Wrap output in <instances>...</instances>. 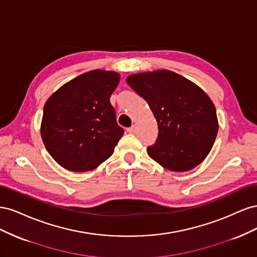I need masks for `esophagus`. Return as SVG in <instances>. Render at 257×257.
<instances>
[{
    "instance_id": "34e87169",
    "label": "esophagus",
    "mask_w": 257,
    "mask_h": 257,
    "mask_svg": "<svg viewBox=\"0 0 257 257\" xmlns=\"http://www.w3.org/2000/svg\"><path fill=\"white\" fill-rule=\"evenodd\" d=\"M136 131H137V126L135 125V124H134V125H132L131 127H128V128H127V132H128V133H132V134H135V133H136Z\"/></svg>"
}]
</instances>
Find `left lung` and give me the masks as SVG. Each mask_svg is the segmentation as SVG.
<instances>
[{
	"mask_svg": "<svg viewBox=\"0 0 257 257\" xmlns=\"http://www.w3.org/2000/svg\"><path fill=\"white\" fill-rule=\"evenodd\" d=\"M126 82L147 100L159 135L149 157L172 172L183 173L203 162L219 131L212 100L197 84L167 69L130 75Z\"/></svg>",
	"mask_w": 257,
	"mask_h": 257,
	"instance_id": "1",
	"label": "left lung"
}]
</instances>
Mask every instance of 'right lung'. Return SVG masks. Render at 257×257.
I'll list each match as a JSON object with an SVG mask.
<instances>
[{
	"label": "right lung",
	"instance_id": "right-lung-1",
	"mask_svg": "<svg viewBox=\"0 0 257 257\" xmlns=\"http://www.w3.org/2000/svg\"><path fill=\"white\" fill-rule=\"evenodd\" d=\"M119 81L118 73L94 69L66 82L47 99L41 135L59 165L83 173L111 157L124 133L109 100Z\"/></svg>",
	"mask_w": 257,
	"mask_h": 257
}]
</instances>
